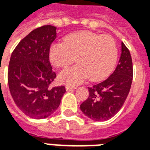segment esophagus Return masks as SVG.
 Listing matches in <instances>:
<instances>
[{"label":"esophagus","instance_id":"34e87169","mask_svg":"<svg viewBox=\"0 0 150 150\" xmlns=\"http://www.w3.org/2000/svg\"><path fill=\"white\" fill-rule=\"evenodd\" d=\"M75 87H70V86H67L66 87V91H73L74 89H75Z\"/></svg>","mask_w":150,"mask_h":150}]
</instances>
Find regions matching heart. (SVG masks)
Listing matches in <instances>:
<instances>
[{"instance_id":"obj_1","label":"heart","mask_w":150,"mask_h":150,"mask_svg":"<svg viewBox=\"0 0 150 150\" xmlns=\"http://www.w3.org/2000/svg\"><path fill=\"white\" fill-rule=\"evenodd\" d=\"M118 48L116 41L107 34L80 31L68 34L63 43H53L49 49V59L54 67L65 68L59 74V81L67 85H77L89 78L100 81L110 74L116 65Z\"/></svg>"}]
</instances>
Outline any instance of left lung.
Masks as SVG:
<instances>
[{"label": "left lung", "mask_w": 150, "mask_h": 150, "mask_svg": "<svg viewBox=\"0 0 150 150\" xmlns=\"http://www.w3.org/2000/svg\"><path fill=\"white\" fill-rule=\"evenodd\" d=\"M132 75V57L129 49L121 42L118 65L107 79L88 88L89 96L80 105L83 113L96 121L108 120L115 116L129 95Z\"/></svg>", "instance_id": "obj_1"}]
</instances>
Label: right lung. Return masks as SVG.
Segmentation results:
<instances>
[{"mask_svg":"<svg viewBox=\"0 0 150 150\" xmlns=\"http://www.w3.org/2000/svg\"><path fill=\"white\" fill-rule=\"evenodd\" d=\"M56 30L47 25L31 31L16 46L8 64L12 97L22 112L34 119H44L54 112L66 92L64 86H50L56 78L49 59Z\"/></svg>","mask_w":150,"mask_h":150,"instance_id":"add662e5","label":"right lung"}]
</instances>
